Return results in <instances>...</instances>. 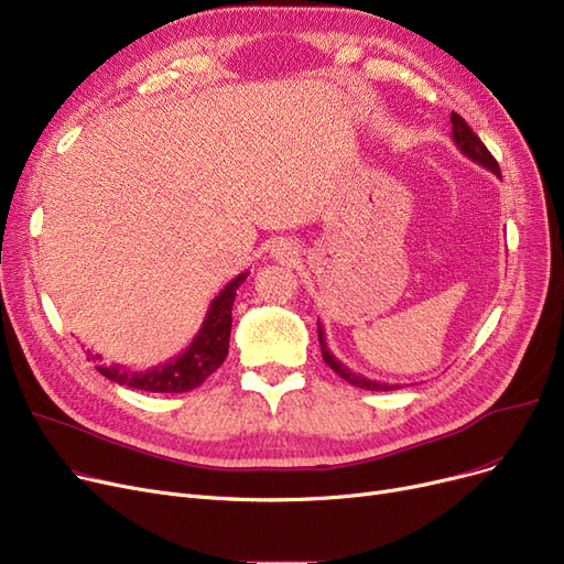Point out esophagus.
Wrapping results in <instances>:
<instances>
[{
  "label": "esophagus",
  "instance_id": "34e87169",
  "mask_svg": "<svg viewBox=\"0 0 564 564\" xmlns=\"http://www.w3.org/2000/svg\"><path fill=\"white\" fill-rule=\"evenodd\" d=\"M295 246L293 243H285V241H281V243H276V248H274V258L276 260H290V258H295Z\"/></svg>",
  "mask_w": 564,
  "mask_h": 564
}]
</instances>
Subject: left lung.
<instances>
[{
  "mask_svg": "<svg viewBox=\"0 0 564 564\" xmlns=\"http://www.w3.org/2000/svg\"><path fill=\"white\" fill-rule=\"evenodd\" d=\"M451 122H453L451 139L455 141L457 149L463 151V155H467V158H469L471 162H476V164H481L484 170L492 172L497 178H502V174H499L497 160L490 155V151L486 149L484 141L471 132V128L465 122V118L457 116V113L453 111V113H451ZM318 341H321V352H323L325 365H327L332 371H335V373H339V377H341L344 381H348L350 386L362 388V390H377V392H379V390H400V388H402L400 383H383V381L367 379V377H362V373H356L352 369H348L344 362H339L335 356H332V350L327 348L325 329H323L321 321H318Z\"/></svg>",
  "mask_w": 564,
  "mask_h": 564,
  "instance_id": "1",
  "label": "left lung"
}]
</instances>
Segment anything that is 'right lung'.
Masks as SVG:
<instances>
[{
  "mask_svg": "<svg viewBox=\"0 0 564 564\" xmlns=\"http://www.w3.org/2000/svg\"><path fill=\"white\" fill-rule=\"evenodd\" d=\"M248 274L250 271H243V274L229 281L214 297L195 339L176 358L145 371H134L122 365H97V371L109 381L134 390L187 392L199 388L227 358L229 332H232V304L239 285L246 281ZM88 356L93 360H99V356H93L90 350Z\"/></svg>",
  "mask_w": 564,
  "mask_h": 564,
  "instance_id": "add662e5",
  "label": "right lung"
}]
</instances>
